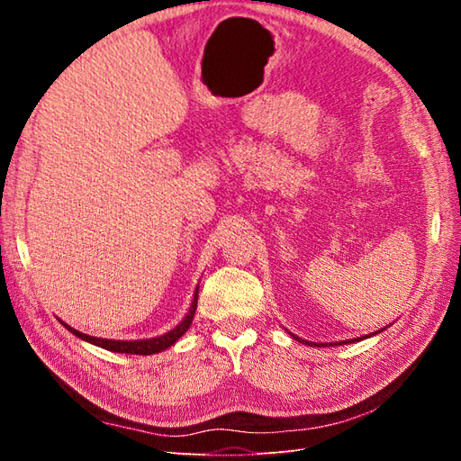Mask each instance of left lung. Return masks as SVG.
I'll return each mask as SVG.
<instances>
[{"mask_svg":"<svg viewBox=\"0 0 461 461\" xmlns=\"http://www.w3.org/2000/svg\"><path fill=\"white\" fill-rule=\"evenodd\" d=\"M298 340H302V339H298ZM303 342V340H302ZM305 344H312V342H308V340H305ZM317 348H321V346H327V344H315Z\"/></svg>","mask_w":461,"mask_h":461,"instance_id":"obj_1","label":"left lung"}]
</instances>
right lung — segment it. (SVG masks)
I'll list each match as a JSON object with an SVG mask.
<instances>
[{
	"instance_id": "obj_1",
	"label": "right lung",
	"mask_w": 461,
	"mask_h": 461,
	"mask_svg": "<svg viewBox=\"0 0 461 461\" xmlns=\"http://www.w3.org/2000/svg\"><path fill=\"white\" fill-rule=\"evenodd\" d=\"M196 305H198V294L194 296V302H192V308L188 312V315L183 319V323H178L173 330H169L167 334H163V337H158V339H148V340H107V339H95V337H90V334H85L80 332L73 327L65 325L68 330H71L73 334H77L78 339L86 340V342H92L95 346L100 348H105V350H111V352H121V354H138V356H149V354H158L161 350H165V348L173 346L183 334L188 330L192 319H194V313H196Z\"/></svg>"
}]
</instances>
